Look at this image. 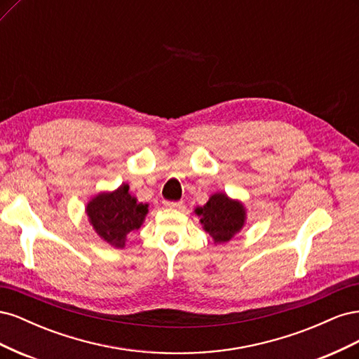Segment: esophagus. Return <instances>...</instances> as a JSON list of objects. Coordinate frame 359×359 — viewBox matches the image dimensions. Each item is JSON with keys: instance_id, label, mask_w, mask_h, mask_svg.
Masks as SVG:
<instances>
[{"instance_id": "obj_1", "label": "esophagus", "mask_w": 359, "mask_h": 359, "mask_svg": "<svg viewBox=\"0 0 359 359\" xmlns=\"http://www.w3.org/2000/svg\"><path fill=\"white\" fill-rule=\"evenodd\" d=\"M165 206L166 208H181L182 202H170V201H165Z\"/></svg>"}]
</instances>
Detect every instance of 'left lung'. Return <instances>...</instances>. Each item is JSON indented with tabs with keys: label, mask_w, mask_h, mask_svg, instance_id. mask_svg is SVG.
<instances>
[{
	"label": "left lung",
	"mask_w": 359,
	"mask_h": 359,
	"mask_svg": "<svg viewBox=\"0 0 359 359\" xmlns=\"http://www.w3.org/2000/svg\"><path fill=\"white\" fill-rule=\"evenodd\" d=\"M194 214L201 217V224L208 232L214 244L229 243L240 233L247 220V210L241 201L227 196L223 191L211 194L208 202L198 206Z\"/></svg>",
	"instance_id": "obj_1"
}]
</instances>
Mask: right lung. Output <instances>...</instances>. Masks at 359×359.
<instances>
[{"label":"right lung","instance_id":"right-lung-1","mask_svg":"<svg viewBox=\"0 0 359 359\" xmlns=\"http://www.w3.org/2000/svg\"><path fill=\"white\" fill-rule=\"evenodd\" d=\"M88 222L104 243L124 248L127 235L144 224L148 203L137 202L128 193V184H121L114 191H100L86 203Z\"/></svg>","mask_w":359,"mask_h":359}]
</instances>
